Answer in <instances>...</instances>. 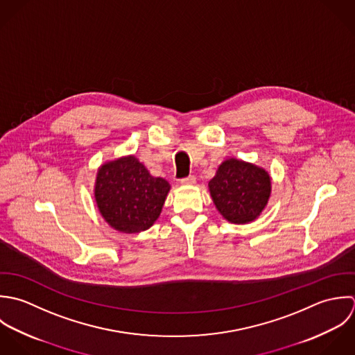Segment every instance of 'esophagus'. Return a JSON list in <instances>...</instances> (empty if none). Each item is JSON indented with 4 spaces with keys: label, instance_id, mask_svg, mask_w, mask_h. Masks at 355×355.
<instances>
[{
    "label": "esophagus",
    "instance_id": "34e87169",
    "mask_svg": "<svg viewBox=\"0 0 355 355\" xmlns=\"http://www.w3.org/2000/svg\"><path fill=\"white\" fill-rule=\"evenodd\" d=\"M181 184L182 185H193V184H196V177L195 175H188V177L181 180Z\"/></svg>",
    "mask_w": 355,
    "mask_h": 355
}]
</instances>
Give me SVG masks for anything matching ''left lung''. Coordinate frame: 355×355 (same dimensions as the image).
<instances>
[{
  "label": "left lung",
  "mask_w": 355,
  "mask_h": 355,
  "mask_svg": "<svg viewBox=\"0 0 355 355\" xmlns=\"http://www.w3.org/2000/svg\"><path fill=\"white\" fill-rule=\"evenodd\" d=\"M214 205L232 223H247L259 216L272 192L266 170L237 159H227L209 182Z\"/></svg>",
  "instance_id": "left-lung-1"
}]
</instances>
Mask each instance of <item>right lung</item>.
Returning a JSON list of instances; mask_svg holds the SVG:
<instances>
[{
	"label": "right lung",
	"mask_w": 355,
	"mask_h": 355,
	"mask_svg": "<svg viewBox=\"0 0 355 355\" xmlns=\"http://www.w3.org/2000/svg\"><path fill=\"white\" fill-rule=\"evenodd\" d=\"M168 191L166 180L152 177L137 157L126 156L98 168L94 199L114 229L139 233L159 218Z\"/></svg>",
	"instance_id": "right-lung-1"
}]
</instances>
